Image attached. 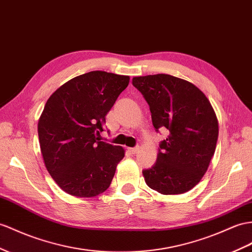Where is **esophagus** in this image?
Returning <instances> with one entry per match:
<instances>
[{
  "label": "esophagus",
  "mask_w": 252,
  "mask_h": 252,
  "mask_svg": "<svg viewBox=\"0 0 252 252\" xmlns=\"http://www.w3.org/2000/svg\"><path fill=\"white\" fill-rule=\"evenodd\" d=\"M128 151L132 154H136L139 151V147H134V148H128Z\"/></svg>",
  "instance_id": "obj_1"
}]
</instances>
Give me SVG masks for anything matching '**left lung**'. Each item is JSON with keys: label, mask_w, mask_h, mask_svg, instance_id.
<instances>
[{"label": "left lung", "mask_w": 252, "mask_h": 252, "mask_svg": "<svg viewBox=\"0 0 252 252\" xmlns=\"http://www.w3.org/2000/svg\"><path fill=\"white\" fill-rule=\"evenodd\" d=\"M133 85L149 104L157 131L169 130L156 164L143 171L147 185L163 195L190 190L208 170L216 149L214 108L197 86L169 74L135 76Z\"/></svg>", "instance_id": "1"}]
</instances>
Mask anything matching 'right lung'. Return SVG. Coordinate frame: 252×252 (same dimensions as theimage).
Segmentation results:
<instances>
[{
	"mask_svg": "<svg viewBox=\"0 0 252 252\" xmlns=\"http://www.w3.org/2000/svg\"><path fill=\"white\" fill-rule=\"evenodd\" d=\"M128 82L127 75L90 71L64 83L44 105L38 121L44 165L69 195L94 197L111 185L125 149L96 136Z\"/></svg>",
	"mask_w": 252,
	"mask_h": 252,
	"instance_id": "add662e5",
	"label": "right lung"
}]
</instances>
